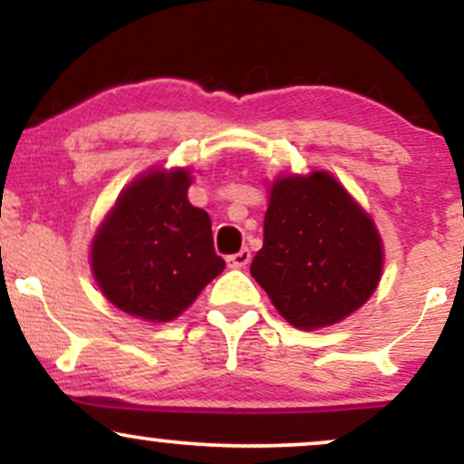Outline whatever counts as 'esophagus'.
<instances>
[{
  "instance_id": "1",
  "label": "esophagus",
  "mask_w": 464,
  "mask_h": 464,
  "mask_svg": "<svg viewBox=\"0 0 464 464\" xmlns=\"http://www.w3.org/2000/svg\"><path fill=\"white\" fill-rule=\"evenodd\" d=\"M250 262V250L248 248H242L239 253L236 255H228L227 257V264L231 266V268H244Z\"/></svg>"
}]
</instances>
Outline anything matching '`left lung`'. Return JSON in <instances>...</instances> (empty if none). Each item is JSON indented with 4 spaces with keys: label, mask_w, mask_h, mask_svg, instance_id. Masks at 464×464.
<instances>
[{
    "label": "left lung",
    "mask_w": 464,
    "mask_h": 464,
    "mask_svg": "<svg viewBox=\"0 0 464 464\" xmlns=\"http://www.w3.org/2000/svg\"><path fill=\"white\" fill-rule=\"evenodd\" d=\"M382 264L380 233L332 174L273 185L250 275L287 323L318 329L347 318L371 299Z\"/></svg>",
    "instance_id": "1"
}]
</instances>
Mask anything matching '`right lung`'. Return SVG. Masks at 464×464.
<instances>
[{"label": "right lung", "instance_id": "1", "mask_svg": "<svg viewBox=\"0 0 464 464\" xmlns=\"http://www.w3.org/2000/svg\"><path fill=\"white\" fill-rule=\"evenodd\" d=\"M188 169L150 172L130 185L93 237L92 266L113 305L168 323L225 270L211 218L188 200Z\"/></svg>", "mask_w": 464, "mask_h": 464}]
</instances>
